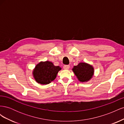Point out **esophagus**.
<instances>
[{"label": "esophagus", "instance_id": "esophagus-1", "mask_svg": "<svg viewBox=\"0 0 124 124\" xmlns=\"http://www.w3.org/2000/svg\"><path fill=\"white\" fill-rule=\"evenodd\" d=\"M63 68L65 70H68L70 68V66L69 65H64L63 67Z\"/></svg>", "mask_w": 124, "mask_h": 124}]
</instances>
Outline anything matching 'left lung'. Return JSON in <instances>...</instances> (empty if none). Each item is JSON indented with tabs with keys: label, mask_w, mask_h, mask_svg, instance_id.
<instances>
[{
	"label": "left lung",
	"mask_w": 124,
	"mask_h": 124,
	"mask_svg": "<svg viewBox=\"0 0 124 124\" xmlns=\"http://www.w3.org/2000/svg\"><path fill=\"white\" fill-rule=\"evenodd\" d=\"M72 71L81 82H88L94 74L93 67L86 62H80L77 66L73 67Z\"/></svg>",
	"instance_id": "left-lung-1"
}]
</instances>
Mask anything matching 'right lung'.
<instances>
[{
  "instance_id": "obj_1",
  "label": "right lung",
  "mask_w": 124,
  "mask_h": 124,
  "mask_svg": "<svg viewBox=\"0 0 124 124\" xmlns=\"http://www.w3.org/2000/svg\"><path fill=\"white\" fill-rule=\"evenodd\" d=\"M61 69L59 66H54L51 62H41L33 70L32 75L37 83L46 85L55 79L58 71Z\"/></svg>"
}]
</instances>
